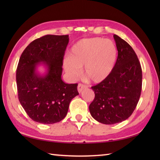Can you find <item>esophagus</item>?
<instances>
[{
	"label": "esophagus",
	"instance_id": "34e87169",
	"mask_svg": "<svg viewBox=\"0 0 160 160\" xmlns=\"http://www.w3.org/2000/svg\"><path fill=\"white\" fill-rule=\"evenodd\" d=\"M86 88H87L86 85H84L82 84H79L78 85V91L79 93H81L84 89H85Z\"/></svg>",
	"mask_w": 160,
	"mask_h": 160
}]
</instances>
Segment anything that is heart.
Masks as SVG:
<instances>
[{"instance_id":"obj_1","label":"heart","mask_w":160,"mask_h":160,"mask_svg":"<svg viewBox=\"0 0 160 160\" xmlns=\"http://www.w3.org/2000/svg\"><path fill=\"white\" fill-rule=\"evenodd\" d=\"M118 49L108 39H82L71 47L64 67L71 78H76L84 67V75L94 83L103 82L110 76L116 64Z\"/></svg>"}]
</instances>
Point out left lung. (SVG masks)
<instances>
[{
    "label": "left lung",
    "mask_w": 160,
    "mask_h": 160,
    "mask_svg": "<svg viewBox=\"0 0 160 160\" xmlns=\"http://www.w3.org/2000/svg\"><path fill=\"white\" fill-rule=\"evenodd\" d=\"M118 59L109 76L91 87L95 93L89 111L95 120L114 124L131 116L140 99L142 73L136 53L128 44L114 34Z\"/></svg>",
    "instance_id": "obj_1"
}]
</instances>
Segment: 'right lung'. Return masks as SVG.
<instances>
[{
  "mask_svg": "<svg viewBox=\"0 0 160 160\" xmlns=\"http://www.w3.org/2000/svg\"><path fill=\"white\" fill-rule=\"evenodd\" d=\"M69 36L46 35L33 40L23 51L16 70L20 104L33 121L45 124L65 118L69 104L79 95L78 84L64 82L62 60ZM42 65L41 74L38 67Z\"/></svg>",
  "mask_w": 160,
  "mask_h": 160,
  "instance_id": "1",
  "label": "right lung"
}]
</instances>
